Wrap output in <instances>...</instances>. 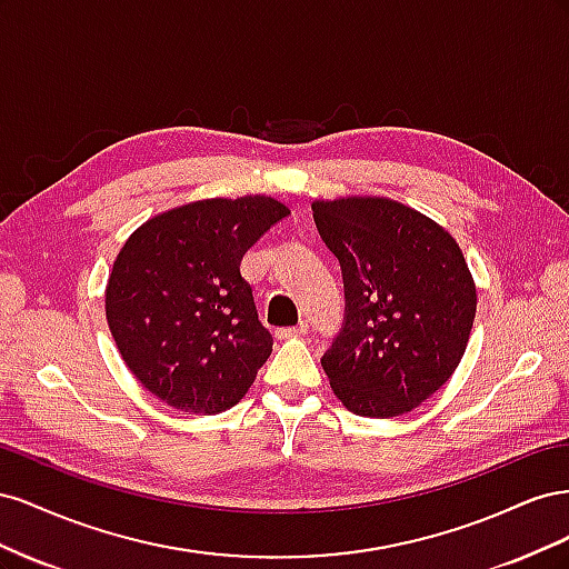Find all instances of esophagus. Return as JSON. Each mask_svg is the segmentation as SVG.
Here are the masks:
<instances>
[{
	"label": "esophagus",
	"instance_id": "esophagus-1",
	"mask_svg": "<svg viewBox=\"0 0 569 569\" xmlns=\"http://www.w3.org/2000/svg\"><path fill=\"white\" fill-rule=\"evenodd\" d=\"M308 332V325L299 322L295 327H280V330H274V337L278 339H291V337H301Z\"/></svg>",
	"mask_w": 569,
	"mask_h": 569
}]
</instances>
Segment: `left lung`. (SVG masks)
<instances>
[{"mask_svg":"<svg viewBox=\"0 0 569 569\" xmlns=\"http://www.w3.org/2000/svg\"><path fill=\"white\" fill-rule=\"evenodd\" d=\"M313 218L339 258L347 297L322 370L356 416H403L451 380L468 349L472 272L456 239L401 201L318 199Z\"/></svg>","mask_w":569,"mask_h":569,"instance_id":"obj_1","label":"left lung"}]
</instances>
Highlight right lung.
Segmentation results:
<instances>
[{
    "mask_svg": "<svg viewBox=\"0 0 569 569\" xmlns=\"http://www.w3.org/2000/svg\"><path fill=\"white\" fill-rule=\"evenodd\" d=\"M284 216L266 194L216 197L153 216L128 237L109 274L107 320L126 366L157 399L211 416L249 391L272 337L239 263Z\"/></svg>",
    "mask_w": 569,
    "mask_h": 569,
    "instance_id": "right-lung-1",
    "label": "right lung"
}]
</instances>
